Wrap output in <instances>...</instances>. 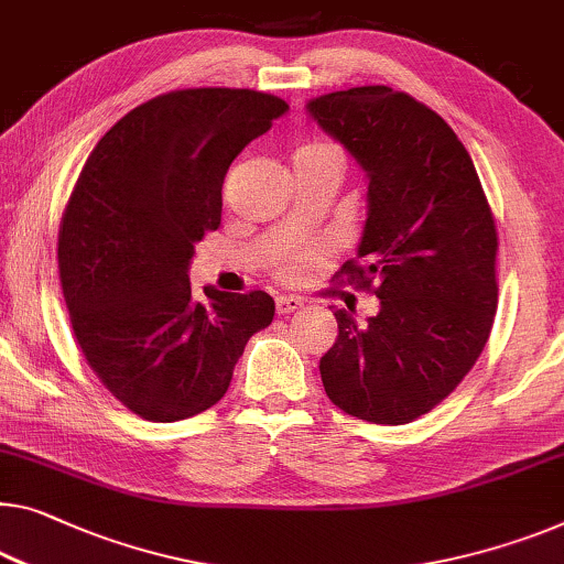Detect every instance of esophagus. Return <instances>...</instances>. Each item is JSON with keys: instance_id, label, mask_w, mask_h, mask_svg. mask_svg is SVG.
<instances>
[{"instance_id": "obj_1", "label": "esophagus", "mask_w": 564, "mask_h": 564, "mask_svg": "<svg viewBox=\"0 0 564 564\" xmlns=\"http://www.w3.org/2000/svg\"><path fill=\"white\" fill-rule=\"evenodd\" d=\"M299 308H304V299H301V296H279V299H275V311H279L281 316L296 314Z\"/></svg>"}]
</instances>
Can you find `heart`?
<instances>
[{
    "label": "heart",
    "instance_id": "b5f03b06",
    "mask_svg": "<svg viewBox=\"0 0 564 564\" xmlns=\"http://www.w3.org/2000/svg\"><path fill=\"white\" fill-rule=\"evenodd\" d=\"M293 162H324L341 172L344 154L332 141H311V144L296 151ZM318 260H322V248L316 246H281L271 258V271L275 273V279L293 283L306 279L318 265Z\"/></svg>",
    "mask_w": 564,
    "mask_h": 564
}]
</instances>
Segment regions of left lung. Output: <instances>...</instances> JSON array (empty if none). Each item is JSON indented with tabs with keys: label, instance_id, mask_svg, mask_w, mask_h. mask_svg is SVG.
<instances>
[{
	"label": "left lung",
	"instance_id": "8db88e82",
	"mask_svg": "<svg viewBox=\"0 0 564 564\" xmlns=\"http://www.w3.org/2000/svg\"><path fill=\"white\" fill-rule=\"evenodd\" d=\"M306 108L369 176L362 242L339 273L380 299L365 326L334 311L324 390L367 423H410L458 388L489 341L497 223L466 147L413 96L362 86Z\"/></svg>",
	"mask_w": 564,
	"mask_h": 564
}]
</instances>
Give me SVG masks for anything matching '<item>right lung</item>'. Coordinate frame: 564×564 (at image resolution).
Instances as JSON below:
<instances>
[{
    "label": "right lung",
    "mask_w": 564,
    "mask_h": 564,
    "mask_svg": "<svg viewBox=\"0 0 564 564\" xmlns=\"http://www.w3.org/2000/svg\"><path fill=\"white\" fill-rule=\"evenodd\" d=\"M285 111L260 90H172L113 123L80 170L57 235L63 296L86 362L139 417L213 408L250 336L273 322L265 291L207 285L197 301L187 271L220 228L232 159Z\"/></svg>",
    "instance_id": "right-lung-1"
}]
</instances>
